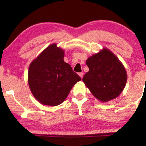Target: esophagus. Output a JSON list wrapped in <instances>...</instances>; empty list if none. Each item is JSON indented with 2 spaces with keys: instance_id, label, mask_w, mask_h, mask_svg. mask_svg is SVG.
<instances>
[{
  "instance_id": "34e87169",
  "label": "esophagus",
  "mask_w": 146,
  "mask_h": 146,
  "mask_svg": "<svg viewBox=\"0 0 146 146\" xmlns=\"http://www.w3.org/2000/svg\"><path fill=\"white\" fill-rule=\"evenodd\" d=\"M78 75H79V76H80V77L82 78V77H83V76H84V73H83L82 72H81V73H78Z\"/></svg>"
}]
</instances>
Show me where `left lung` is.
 Masks as SVG:
<instances>
[{"instance_id":"1","label":"left lung","mask_w":146,"mask_h":146,"mask_svg":"<svg viewBox=\"0 0 146 146\" xmlns=\"http://www.w3.org/2000/svg\"><path fill=\"white\" fill-rule=\"evenodd\" d=\"M88 72L83 82L93 95L102 102L115 99L126 84L127 75L122 63L112 51L104 48L86 60Z\"/></svg>"}]
</instances>
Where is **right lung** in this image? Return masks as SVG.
Listing matches in <instances>:
<instances>
[{
  "label": "right lung",
  "mask_w": 146,
  "mask_h": 146,
  "mask_svg": "<svg viewBox=\"0 0 146 146\" xmlns=\"http://www.w3.org/2000/svg\"><path fill=\"white\" fill-rule=\"evenodd\" d=\"M64 51L52 44L29 64L28 84L31 93L43 105L62 103L75 84L81 80L64 60Z\"/></svg>",
  "instance_id": "right-lung-1"
}]
</instances>
